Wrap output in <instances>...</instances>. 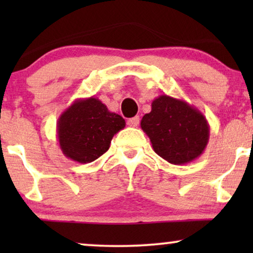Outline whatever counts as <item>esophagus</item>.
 I'll return each mask as SVG.
<instances>
[{"mask_svg":"<svg viewBox=\"0 0 253 253\" xmlns=\"http://www.w3.org/2000/svg\"><path fill=\"white\" fill-rule=\"evenodd\" d=\"M139 116H134L132 119H129L127 120V126H131V127H136L138 126V124H139Z\"/></svg>","mask_w":253,"mask_h":253,"instance_id":"1","label":"esophagus"}]
</instances>
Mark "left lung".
I'll list each match as a JSON object with an SVG mask.
<instances>
[{"label":"left lung","instance_id":"obj_1","mask_svg":"<svg viewBox=\"0 0 253 253\" xmlns=\"http://www.w3.org/2000/svg\"><path fill=\"white\" fill-rule=\"evenodd\" d=\"M140 126L155 153L171 165L189 164L203 154L209 144L210 126L204 114L183 100L167 94L152 102V110Z\"/></svg>","mask_w":253,"mask_h":253}]
</instances>
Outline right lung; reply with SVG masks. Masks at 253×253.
<instances>
[{"label":"right lung","instance_id":"obj_1","mask_svg":"<svg viewBox=\"0 0 253 253\" xmlns=\"http://www.w3.org/2000/svg\"><path fill=\"white\" fill-rule=\"evenodd\" d=\"M124 126L123 117L109 112L98 98L77 99L58 117V144L68 159L88 164L108 151L114 134Z\"/></svg>","mask_w":253,"mask_h":253}]
</instances>
